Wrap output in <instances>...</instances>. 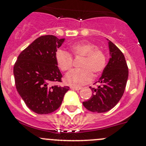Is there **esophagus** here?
I'll list each match as a JSON object with an SVG mask.
<instances>
[{
  "mask_svg": "<svg viewBox=\"0 0 146 146\" xmlns=\"http://www.w3.org/2000/svg\"><path fill=\"white\" fill-rule=\"evenodd\" d=\"M71 89H73V90L79 91V90H80V89H81V87H78V86H72Z\"/></svg>",
  "mask_w": 146,
  "mask_h": 146,
  "instance_id": "esophagus-1",
  "label": "esophagus"
}]
</instances>
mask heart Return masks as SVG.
Here are the masks:
<instances>
[{
	"instance_id": "b5f03b06",
	"label": "heart",
	"mask_w": 146,
	"mask_h": 146,
	"mask_svg": "<svg viewBox=\"0 0 146 146\" xmlns=\"http://www.w3.org/2000/svg\"><path fill=\"white\" fill-rule=\"evenodd\" d=\"M71 52L76 57H82L80 69L73 70L64 77L66 84L80 86L90 82L95 76L100 74L106 66V56L104 52L91 43L80 42L73 45ZM56 62L62 71H67L73 66V58L68 52L59 50L55 55Z\"/></svg>"
}]
</instances>
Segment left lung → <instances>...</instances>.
I'll return each mask as SVG.
<instances>
[{
	"label": "left lung",
	"mask_w": 146,
	"mask_h": 146,
	"mask_svg": "<svg viewBox=\"0 0 146 146\" xmlns=\"http://www.w3.org/2000/svg\"><path fill=\"white\" fill-rule=\"evenodd\" d=\"M108 41L110 58L97 88H91L93 94L90 99L83 102L86 110L102 113L110 111L122 98L128 78V68L123 52L111 41Z\"/></svg>",
	"instance_id": "obj_1"
}]
</instances>
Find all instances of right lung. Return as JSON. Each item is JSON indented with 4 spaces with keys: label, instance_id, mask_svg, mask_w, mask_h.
<instances>
[{
    "label": "right lung",
    "instance_id": "right-lung-1",
    "mask_svg": "<svg viewBox=\"0 0 146 146\" xmlns=\"http://www.w3.org/2000/svg\"><path fill=\"white\" fill-rule=\"evenodd\" d=\"M65 39L45 35L23 50L14 66L17 90L30 110L39 114L52 113L60 107L68 86L52 85L61 82L55 55Z\"/></svg>",
    "mask_w": 146,
    "mask_h": 146
}]
</instances>
